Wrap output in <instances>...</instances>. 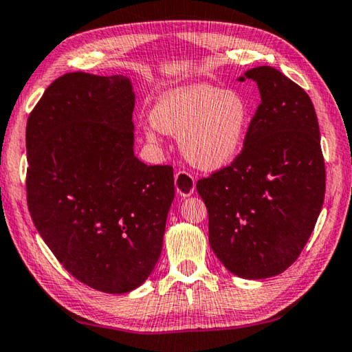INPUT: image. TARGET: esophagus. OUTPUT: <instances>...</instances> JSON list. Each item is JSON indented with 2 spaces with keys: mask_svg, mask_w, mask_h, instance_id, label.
<instances>
[{
  "mask_svg": "<svg viewBox=\"0 0 352 352\" xmlns=\"http://www.w3.org/2000/svg\"><path fill=\"white\" fill-rule=\"evenodd\" d=\"M175 189L183 197L191 196L194 189H196V180H194V177L189 172L178 170L175 174Z\"/></svg>",
  "mask_w": 352,
  "mask_h": 352,
  "instance_id": "1",
  "label": "esophagus"
}]
</instances>
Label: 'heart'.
Wrapping results in <instances>:
<instances>
[{
  "instance_id": "heart-1",
  "label": "heart",
  "mask_w": 352,
  "mask_h": 352,
  "mask_svg": "<svg viewBox=\"0 0 352 352\" xmlns=\"http://www.w3.org/2000/svg\"><path fill=\"white\" fill-rule=\"evenodd\" d=\"M150 117L156 130L180 135V150L189 163L216 170L230 164L241 152L252 104L236 91L192 82L164 92ZM155 128H146L150 142H156Z\"/></svg>"
}]
</instances>
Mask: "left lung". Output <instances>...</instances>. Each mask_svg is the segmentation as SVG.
<instances>
[{"label": "left lung", "instance_id": "1", "mask_svg": "<svg viewBox=\"0 0 352 352\" xmlns=\"http://www.w3.org/2000/svg\"><path fill=\"white\" fill-rule=\"evenodd\" d=\"M261 103L241 153L197 182L208 210V239L232 274L267 278L298 260L326 192L320 126L310 97L274 67L248 70Z\"/></svg>", "mask_w": 352, "mask_h": 352}]
</instances>
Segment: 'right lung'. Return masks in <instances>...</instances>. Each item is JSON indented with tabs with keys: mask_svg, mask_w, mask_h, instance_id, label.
Segmentation results:
<instances>
[{
	"mask_svg": "<svg viewBox=\"0 0 352 352\" xmlns=\"http://www.w3.org/2000/svg\"><path fill=\"white\" fill-rule=\"evenodd\" d=\"M130 78L72 72L43 92L26 124L32 222L76 280L111 294L147 280L175 196L172 166L139 161Z\"/></svg>",
	"mask_w": 352,
	"mask_h": 352,
	"instance_id": "obj_1",
	"label": "right lung"
}]
</instances>
